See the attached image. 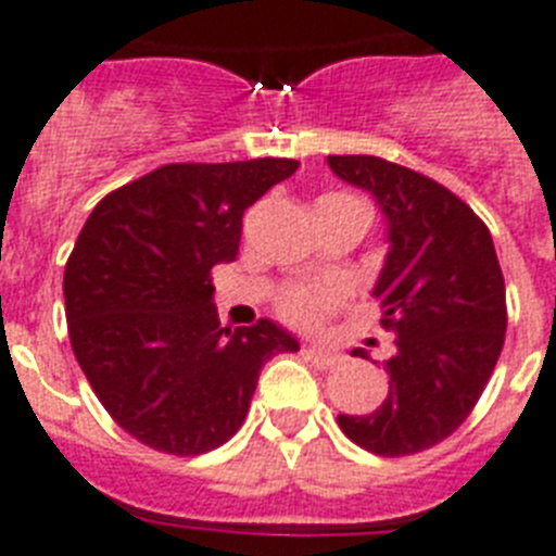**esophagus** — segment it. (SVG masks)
<instances>
[{
	"label": "esophagus",
	"instance_id": "obj_1",
	"mask_svg": "<svg viewBox=\"0 0 556 556\" xmlns=\"http://www.w3.org/2000/svg\"><path fill=\"white\" fill-rule=\"evenodd\" d=\"M305 358L311 361L313 366H318V369H330V366L338 364V355H336V352L325 350V346H307V350H305Z\"/></svg>",
	"mask_w": 556,
	"mask_h": 556
}]
</instances>
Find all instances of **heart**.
<instances>
[{
    "mask_svg": "<svg viewBox=\"0 0 556 556\" xmlns=\"http://www.w3.org/2000/svg\"><path fill=\"white\" fill-rule=\"evenodd\" d=\"M350 296V285L341 277L313 279V282H291L282 288L277 299V311L282 318L299 327L318 325L321 318L336 313Z\"/></svg>",
    "mask_w": 556,
    "mask_h": 556,
    "instance_id": "obj_1",
    "label": "heart"
}]
</instances>
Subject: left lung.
I'll use <instances>...</instances> for the list:
<instances>
[{
  "label": "left lung",
  "mask_w": 556,
  "mask_h": 556,
  "mask_svg": "<svg viewBox=\"0 0 556 556\" xmlns=\"http://www.w3.org/2000/svg\"><path fill=\"white\" fill-rule=\"evenodd\" d=\"M338 178L371 192L389 220V254L371 296L394 332L389 397L338 414L378 456H412L451 437L479 403L504 350L506 288L484 220L433 178L378 156H327ZM355 355L364 358V350Z\"/></svg>",
  "instance_id": "obj_1"
}]
</instances>
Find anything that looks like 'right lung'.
<instances>
[{"label":"right lung","mask_w":556,"mask_h":556,"mask_svg":"<svg viewBox=\"0 0 556 556\" xmlns=\"http://www.w3.org/2000/svg\"><path fill=\"white\" fill-rule=\"evenodd\" d=\"M293 159L164 164L109 192L66 260L70 341L111 419L142 445L198 456L229 442L260 369L299 341L268 318L220 327L212 268L238 257L243 212Z\"/></svg>","instance_id":"1"}]
</instances>
